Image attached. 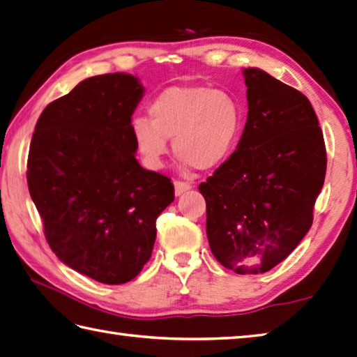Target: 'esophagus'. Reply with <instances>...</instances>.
I'll use <instances>...</instances> for the list:
<instances>
[{"instance_id":"1","label":"esophagus","mask_w":357,"mask_h":357,"mask_svg":"<svg viewBox=\"0 0 357 357\" xmlns=\"http://www.w3.org/2000/svg\"><path fill=\"white\" fill-rule=\"evenodd\" d=\"M173 184H174V195H176V197H181V195L188 192L192 188L190 184L183 183V181H174Z\"/></svg>"}]
</instances>
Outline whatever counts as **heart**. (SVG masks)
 I'll list each match as a JSON object with an SVG mask.
<instances>
[{"label": "heart", "instance_id": "1", "mask_svg": "<svg viewBox=\"0 0 357 357\" xmlns=\"http://www.w3.org/2000/svg\"><path fill=\"white\" fill-rule=\"evenodd\" d=\"M135 117L131 135L144 162L159 169L173 139L185 165L212 170L232 155L243 128V108L232 94L211 86H170Z\"/></svg>", "mask_w": 357, "mask_h": 357}]
</instances>
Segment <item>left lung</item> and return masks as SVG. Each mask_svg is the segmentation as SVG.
I'll return each instance as SVG.
<instances>
[{
	"label": "left lung",
	"instance_id": "1",
	"mask_svg": "<svg viewBox=\"0 0 357 357\" xmlns=\"http://www.w3.org/2000/svg\"><path fill=\"white\" fill-rule=\"evenodd\" d=\"M243 74L249 111L241 139L199 192L216 260L236 274H263L310 230L326 150L306 96L258 68Z\"/></svg>",
	"mask_w": 357,
	"mask_h": 357
}]
</instances>
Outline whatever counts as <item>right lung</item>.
I'll list each match as a JSON object with an SVG mask.
<instances>
[{"mask_svg":"<svg viewBox=\"0 0 357 357\" xmlns=\"http://www.w3.org/2000/svg\"><path fill=\"white\" fill-rule=\"evenodd\" d=\"M137 77L94 75L47 105L27 158V185L49 248L105 284L132 280L150 260L156 218L174 199L170 178L137 162L131 116Z\"/></svg>","mask_w":357,"mask_h":357,"instance_id":"add662e5","label":"right lung"}]
</instances>
